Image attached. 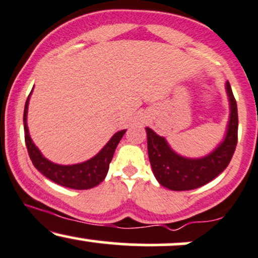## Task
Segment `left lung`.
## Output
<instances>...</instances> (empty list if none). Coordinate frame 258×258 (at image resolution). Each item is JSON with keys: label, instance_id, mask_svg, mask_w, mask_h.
<instances>
[{"label": "left lung", "instance_id": "obj_1", "mask_svg": "<svg viewBox=\"0 0 258 258\" xmlns=\"http://www.w3.org/2000/svg\"><path fill=\"white\" fill-rule=\"evenodd\" d=\"M226 90L230 105L226 137L207 156L183 158L171 149L164 137H160L149 127L146 128L150 165L154 176L162 186L177 191L197 189L215 179L229 165L238 143V108L228 81Z\"/></svg>", "mask_w": 258, "mask_h": 258}]
</instances>
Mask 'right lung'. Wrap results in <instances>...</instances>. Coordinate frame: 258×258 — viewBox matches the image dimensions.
I'll list each match as a JSON object with an SVG mask.
<instances>
[{
	"label": "right lung",
	"instance_id": "add662e5",
	"mask_svg": "<svg viewBox=\"0 0 258 258\" xmlns=\"http://www.w3.org/2000/svg\"><path fill=\"white\" fill-rule=\"evenodd\" d=\"M30 94H29L28 99L25 102L23 121H24L25 144L34 166L48 179L53 180L57 184L67 186V188L84 190V189L93 188V186L98 185L100 182H103L106 173H108L109 164H110L115 149H116L122 136L125 135L126 130L115 133L110 141L105 144V147L96 156L87 160V161L76 165L54 164V162L49 161V160L44 158L40 150H38V148L34 144V142L31 141L30 135H29L26 116H28V106Z\"/></svg>",
	"mask_w": 258,
	"mask_h": 258
}]
</instances>
